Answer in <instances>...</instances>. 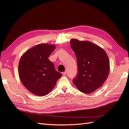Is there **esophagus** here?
Wrapping results in <instances>:
<instances>
[{
	"label": "esophagus",
	"mask_w": 129,
	"mask_h": 129,
	"mask_svg": "<svg viewBox=\"0 0 129 129\" xmlns=\"http://www.w3.org/2000/svg\"><path fill=\"white\" fill-rule=\"evenodd\" d=\"M66 74H67V73H66V72H63V73H62V75H63V76H65V75H66Z\"/></svg>",
	"instance_id": "esophagus-1"
}]
</instances>
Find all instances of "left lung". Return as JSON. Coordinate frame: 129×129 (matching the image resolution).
Returning a JSON list of instances; mask_svg holds the SVG:
<instances>
[{"label": "left lung", "mask_w": 129, "mask_h": 129, "mask_svg": "<svg viewBox=\"0 0 129 129\" xmlns=\"http://www.w3.org/2000/svg\"><path fill=\"white\" fill-rule=\"evenodd\" d=\"M71 46L76 56L79 71L74 84L83 93L94 92L109 75L110 63L106 52L91 42L75 39H72Z\"/></svg>", "instance_id": "8db88e82"}]
</instances>
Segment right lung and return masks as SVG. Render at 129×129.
I'll list each match as a JSON object with an SVG mask.
<instances>
[{"instance_id": "add662e5", "label": "right lung", "mask_w": 129, "mask_h": 129, "mask_svg": "<svg viewBox=\"0 0 129 129\" xmlns=\"http://www.w3.org/2000/svg\"><path fill=\"white\" fill-rule=\"evenodd\" d=\"M55 48L54 45L38 44L27 50L19 61L20 80L24 87L35 95H47L62 75L48 60Z\"/></svg>"}]
</instances>
